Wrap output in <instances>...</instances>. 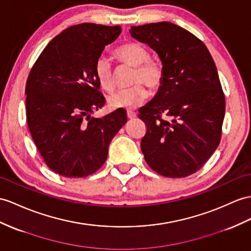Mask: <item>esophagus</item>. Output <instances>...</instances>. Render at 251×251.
Returning <instances> with one entry per match:
<instances>
[{
	"label": "esophagus",
	"mask_w": 251,
	"mask_h": 251,
	"mask_svg": "<svg viewBox=\"0 0 251 251\" xmlns=\"http://www.w3.org/2000/svg\"><path fill=\"white\" fill-rule=\"evenodd\" d=\"M126 116H127V118H129V119H133V118L136 117V113L132 112V111H127Z\"/></svg>",
	"instance_id": "34e87169"
}]
</instances>
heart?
<instances>
[{
	"label": "heart",
	"instance_id": "heart-1",
	"mask_svg": "<svg viewBox=\"0 0 251 251\" xmlns=\"http://www.w3.org/2000/svg\"><path fill=\"white\" fill-rule=\"evenodd\" d=\"M115 55L121 62L135 67L131 83L136 84L114 94L109 99V104L115 108H135L148 97V91L140 83L151 89L157 88L163 81V68L157 62L149 59V52L145 47L134 42L120 46L116 49ZM95 75L102 89L113 90V68L105 56H100L96 60Z\"/></svg>",
	"mask_w": 251,
	"mask_h": 251
}]
</instances>
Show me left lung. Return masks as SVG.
Instances as JSON below:
<instances>
[{
    "label": "left lung",
    "mask_w": 251,
    "mask_h": 251,
    "mask_svg": "<svg viewBox=\"0 0 251 251\" xmlns=\"http://www.w3.org/2000/svg\"><path fill=\"white\" fill-rule=\"evenodd\" d=\"M130 34L156 52L163 68L157 93L139 108L147 126L140 143L145 161L164 176H187L221 142L226 102L215 63L203 42L176 24L131 26Z\"/></svg>",
    "instance_id": "8db88e82"
}]
</instances>
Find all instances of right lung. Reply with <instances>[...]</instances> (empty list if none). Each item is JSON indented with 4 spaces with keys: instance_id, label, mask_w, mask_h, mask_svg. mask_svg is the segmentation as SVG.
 I'll use <instances>...</instances> for the list:
<instances>
[{
    "instance_id": "1",
    "label": "right lung",
    "mask_w": 251,
    "mask_h": 251,
    "mask_svg": "<svg viewBox=\"0 0 251 251\" xmlns=\"http://www.w3.org/2000/svg\"><path fill=\"white\" fill-rule=\"evenodd\" d=\"M121 27L81 23L53 38L36 60L26 81V120L48 167L67 178L96 173L107 158L108 146L126 124L118 108L91 117L105 103L95 75L96 60Z\"/></svg>"
}]
</instances>
